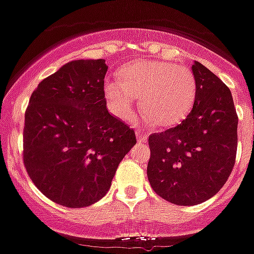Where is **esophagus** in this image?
I'll list each match as a JSON object with an SVG mask.
<instances>
[{
	"mask_svg": "<svg viewBox=\"0 0 254 254\" xmlns=\"http://www.w3.org/2000/svg\"><path fill=\"white\" fill-rule=\"evenodd\" d=\"M135 135H137V139H138V142H145L147 139V134H145L143 131L137 130L135 131Z\"/></svg>",
	"mask_w": 254,
	"mask_h": 254,
	"instance_id": "obj_1",
	"label": "esophagus"
}]
</instances>
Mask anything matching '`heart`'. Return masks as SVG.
<instances>
[{
    "instance_id": "1",
    "label": "heart",
    "mask_w": 254,
    "mask_h": 254,
    "mask_svg": "<svg viewBox=\"0 0 254 254\" xmlns=\"http://www.w3.org/2000/svg\"><path fill=\"white\" fill-rule=\"evenodd\" d=\"M196 79L186 65L163 61H138L121 69L120 79L108 76L104 95L109 111L123 120L131 119L135 96L149 123L170 127L179 123L192 107Z\"/></svg>"
}]
</instances>
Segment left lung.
Wrapping results in <instances>:
<instances>
[{
  "instance_id": "8db88e82",
  "label": "left lung",
  "mask_w": 254,
  "mask_h": 254,
  "mask_svg": "<svg viewBox=\"0 0 254 254\" xmlns=\"http://www.w3.org/2000/svg\"><path fill=\"white\" fill-rule=\"evenodd\" d=\"M196 93L179 125L149 137L147 178L165 200L195 205L220 191L237 151V117L232 93L199 62L192 64Z\"/></svg>"
}]
</instances>
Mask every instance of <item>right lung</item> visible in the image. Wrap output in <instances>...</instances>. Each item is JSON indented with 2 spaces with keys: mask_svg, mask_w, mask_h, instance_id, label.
Segmentation results:
<instances>
[{
  "mask_svg": "<svg viewBox=\"0 0 254 254\" xmlns=\"http://www.w3.org/2000/svg\"><path fill=\"white\" fill-rule=\"evenodd\" d=\"M104 59L73 61L38 84L25 112L23 165L50 200L87 207L108 192L134 130L107 109Z\"/></svg>",
  "mask_w": 254,
  "mask_h": 254,
  "instance_id": "right-lung-1",
  "label": "right lung"
}]
</instances>
